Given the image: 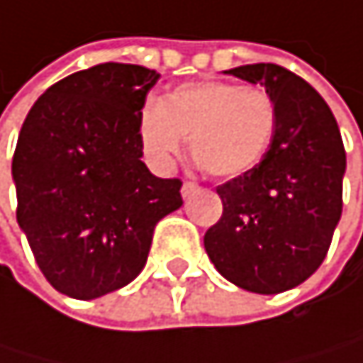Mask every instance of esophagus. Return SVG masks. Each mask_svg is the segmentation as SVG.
Segmentation results:
<instances>
[{
	"mask_svg": "<svg viewBox=\"0 0 363 363\" xmlns=\"http://www.w3.org/2000/svg\"><path fill=\"white\" fill-rule=\"evenodd\" d=\"M198 191V185L196 183H191V180H185L183 183V189H180V194H183V198H189L191 194H196Z\"/></svg>",
	"mask_w": 363,
	"mask_h": 363,
	"instance_id": "1",
	"label": "esophagus"
}]
</instances>
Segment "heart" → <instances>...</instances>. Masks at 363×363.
I'll use <instances>...</instances> for the list:
<instances>
[{"label":"heart","mask_w":363,"mask_h":363,"mask_svg":"<svg viewBox=\"0 0 363 363\" xmlns=\"http://www.w3.org/2000/svg\"><path fill=\"white\" fill-rule=\"evenodd\" d=\"M277 128V105L260 86L191 82L140 113V144L148 161L167 169L189 135L194 161L215 178H237L267 155Z\"/></svg>","instance_id":"heart-1"}]
</instances>
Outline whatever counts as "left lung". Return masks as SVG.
Listing matches in <instances>:
<instances>
[{"label": "left lung", "mask_w": 363, "mask_h": 363, "mask_svg": "<svg viewBox=\"0 0 363 363\" xmlns=\"http://www.w3.org/2000/svg\"><path fill=\"white\" fill-rule=\"evenodd\" d=\"M260 84L277 105V128L262 161L217 187L221 219L204 235L215 269L260 295L291 291L325 260L342 215L347 152L323 96L277 64L225 70Z\"/></svg>", "instance_id": "obj_1"}]
</instances>
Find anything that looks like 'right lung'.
<instances>
[{
	"instance_id": "1",
	"label": "right lung",
	"mask_w": 363,
	"mask_h": 363,
	"mask_svg": "<svg viewBox=\"0 0 363 363\" xmlns=\"http://www.w3.org/2000/svg\"><path fill=\"white\" fill-rule=\"evenodd\" d=\"M159 72L105 62L53 84L12 157L16 221L55 291L96 299L133 281L155 225L183 206L180 178L142 161L140 113Z\"/></svg>"
}]
</instances>
